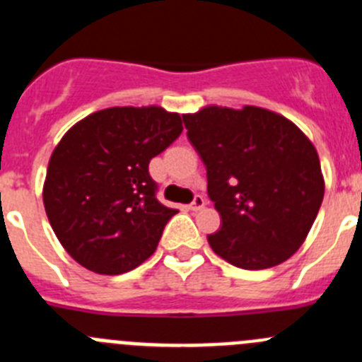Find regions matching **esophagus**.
<instances>
[{
	"instance_id": "1",
	"label": "esophagus",
	"mask_w": 362,
	"mask_h": 362,
	"mask_svg": "<svg viewBox=\"0 0 362 362\" xmlns=\"http://www.w3.org/2000/svg\"><path fill=\"white\" fill-rule=\"evenodd\" d=\"M204 204H206V201H204L203 196H196V199L192 201L190 206L188 209L192 210V212H199V210L204 209Z\"/></svg>"
}]
</instances>
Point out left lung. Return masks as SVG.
<instances>
[{
	"label": "left lung",
	"mask_w": 362,
	"mask_h": 362,
	"mask_svg": "<svg viewBox=\"0 0 362 362\" xmlns=\"http://www.w3.org/2000/svg\"><path fill=\"white\" fill-rule=\"evenodd\" d=\"M187 136L206 166L221 228L212 250L245 270H264L305 243L325 197L317 150L277 112L209 105L183 114Z\"/></svg>",
	"instance_id": "obj_1"
}]
</instances>
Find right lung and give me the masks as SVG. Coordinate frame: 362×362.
I'll use <instances>...</instances> for the list:
<instances>
[{"mask_svg":"<svg viewBox=\"0 0 362 362\" xmlns=\"http://www.w3.org/2000/svg\"><path fill=\"white\" fill-rule=\"evenodd\" d=\"M181 132L177 112L158 105L105 108L66 130L47 166L43 204L74 261L117 276L156 252L177 210L156 199L148 163Z\"/></svg>","mask_w":362,"mask_h":362,"instance_id":"obj_1","label":"right lung"}]
</instances>
